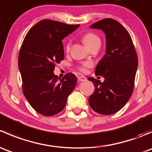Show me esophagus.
Returning a JSON list of instances; mask_svg holds the SVG:
<instances>
[{
  "mask_svg": "<svg viewBox=\"0 0 152 152\" xmlns=\"http://www.w3.org/2000/svg\"><path fill=\"white\" fill-rule=\"evenodd\" d=\"M78 80L79 82H85V81H87V78L85 77V76H79L78 77Z\"/></svg>",
  "mask_w": 152,
  "mask_h": 152,
  "instance_id": "esophagus-1",
  "label": "esophagus"
}]
</instances>
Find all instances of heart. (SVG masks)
<instances>
[{"mask_svg":"<svg viewBox=\"0 0 152 152\" xmlns=\"http://www.w3.org/2000/svg\"><path fill=\"white\" fill-rule=\"evenodd\" d=\"M82 41L84 42V43L85 44L86 46H87L88 48H90L91 47H93V45H100L101 44V39L96 34L93 33V32H89V33L85 34V35L82 37ZM70 42L69 41L66 45V50L68 51L70 50ZM89 66H90V64L89 63H84L82 64V65H80L78 69L80 70L81 72H85L86 69Z\"/></svg>","mask_w":152,"mask_h":152,"instance_id":"b5f03b06","label":"heart"}]
</instances>
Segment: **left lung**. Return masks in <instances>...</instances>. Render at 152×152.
<instances>
[{"mask_svg": "<svg viewBox=\"0 0 152 152\" xmlns=\"http://www.w3.org/2000/svg\"><path fill=\"white\" fill-rule=\"evenodd\" d=\"M90 27L105 34L106 53L95 70L104 81L88 78L95 87L88 102L95 112L107 115L123 108L131 97L138 60L129 34L117 20L107 18Z\"/></svg>", "mask_w": 152, "mask_h": 152, "instance_id": "left-lung-1", "label": "left lung"}]
</instances>
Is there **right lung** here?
Instances as JSON below:
<instances>
[{
  "mask_svg": "<svg viewBox=\"0 0 152 152\" xmlns=\"http://www.w3.org/2000/svg\"><path fill=\"white\" fill-rule=\"evenodd\" d=\"M79 26L42 20L31 27L24 38L18 57L23 92L39 114L51 116L60 113L76 87L74 74L67 73L60 79L53 70L65 56L62 40Z\"/></svg>",
  "mask_w": 152,
  "mask_h": 152,
  "instance_id": "right-lung-1",
  "label": "right lung"
}]
</instances>
